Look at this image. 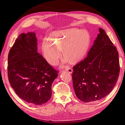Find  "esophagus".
Segmentation results:
<instances>
[{
	"mask_svg": "<svg viewBox=\"0 0 125 125\" xmlns=\"http://www.w3.org/2000/svg\"><path fill=\"white\" fill-rule=\"evenodd\" d=\"M67 72H68V73H73V69H72L71 68H67V69H66V70H65Z\"/></svg>",
	"mask_w": 125,
	"mask_h": 125,
	"instance_id": "34e87169",
	"label": "esophagus"
}]
</instances>
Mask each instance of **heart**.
I'll return each instance as SVG.
<instances>
[{
	"instance_id": "1",
	"label": "heart",
	"mask_w": 125,
	"mask_h": 125,
	"mask_svg": "<svg viewBox=\"0 0 125 125\" xmlns=\"http://www.w3.org/2000/svg\"><path fill=\"white\" fill-rule=\"evenodd\" d=\"M91 43L89 33L85 30L71 28L55 31L50 39H44L42 51L46 61L52 66L58 63L62 56V50L65 55L62 63L70 60L78 62L84 58Z\"/></svg>"
}]
</instances>
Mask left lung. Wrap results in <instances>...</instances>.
Segmentation results:
<instances>
[{
	"mask_svg": "<svg viewBox=\"0 0 125 125\" xmlns=\"http://www.w3.org/2000/svg\"><path fill=\"white\" fill-rule=\"evenodd\" d=\"M86 57L73 67V81L78 99L99 100L110 93L119 75L118 52L103 29L99 28Z\"/></svg>",
	"mask_w": 125,
	"mask_h": 125,
	"instance_id": "8db88e82",
	"label": "left lung"
}]
</instances>
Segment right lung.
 Returning <instances> with one entry per match:
<instances>
[{"mask_svg": "<svg viewBox=\"0 0 125 125\" xmlns=\"http://www.w3.org/2000/svg\"><path fill=\"white\" fill-rule=\"evenodd\" d=\"M35 32L21 33L10 49L8 75L15 92L25 102L45 104L52 96V85L58 71L37 52Z\"/></svg>", "mask_w": 125, "mask_h": 125, "instance_id": "obj_1", "label": "right lung"}]
</instances>
